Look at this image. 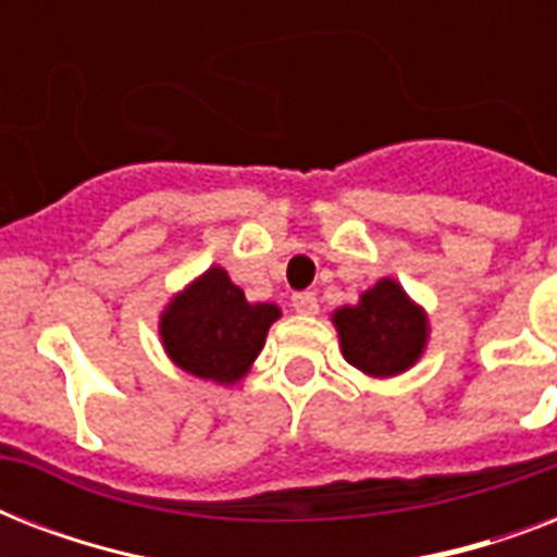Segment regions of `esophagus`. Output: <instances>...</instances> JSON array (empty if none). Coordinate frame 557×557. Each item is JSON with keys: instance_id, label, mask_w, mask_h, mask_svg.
<instances>
[{"instance_id": "esophagus-1", "label": "esophagus", "mask_w": 557, "mask_h": 557, "mask_svg": "<svg viewBox=\"0 0 557 557\" xmlns=\"http://www.w3.org/2000/svg\"><path fill=\"white\" fill-rule=\"evenodd\" d=\"M292 309L297 314H314L318 312V295L314 292H297V295H292Z\"/></svg>"}]
</instances>
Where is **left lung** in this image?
<instances>
[{"mask_svg": "<svg viewBox=\"0 0 557 557\" xmlns=\"http://www.w3.org/2000/svg\"><path fill=\"white\" fill-rule=\"evenodd\" d=\"M332 323L344 358L370 379L407 372L424 356L431 338L428 312L393 277H381L361 292L358 304L335 309Z\"/></svg>", "mask_w": 557, "mask_h": 557, "instance_id": "left-lung-1", "label": "left lung"}]
</instances>
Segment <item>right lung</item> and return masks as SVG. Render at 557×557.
Masks as SVG:
<instances>
[{
    "label": "right lung",
    "instance_id": "1",
    "mask_svg": "<svg viewBox=\"0 0 557 557\" xmlns=\"http://www.w3.org/2000/svg\"><path fill=\"white\" fill-rule=\"evenodd\" d=\"M277 304H251L222 265H210L159 314L161 347L178 370L231 387L265 347Z\"/></svg>",
    "mask_w": 557,
    "mask_h": 557
}]
</instances>
